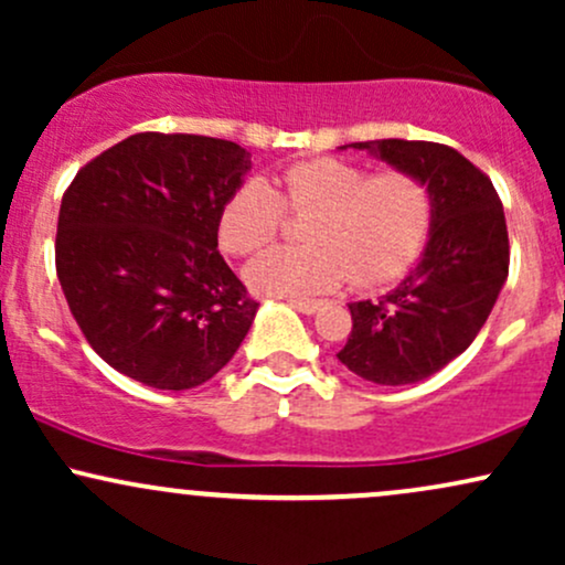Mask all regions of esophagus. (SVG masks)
Wrapping results in <instances>:
<instances>
[{
	"instance_id": "esophagus-1",
	"label": "esophagus",
	"mask_w": 565,
	"mask_h": 565,
	"mask_svg": "<svg viewBox=\"0 0 565 565\" xmlns=\"http://www.w3.org/2000/svg\"><path fill=\"white\" fill-rule=\"evenodd\" d=\"M289 305H291V308L300 310V313H305V316H313L316 310L321 308L319 300H289Z\"/></svg>"
}]
</instances>
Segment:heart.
Returning a JSON list of instances; mask_svg holds the SVG:
<instances>
[{
	"instance_id": "obj_1",
	"label": "heart",
	"mask_w": 565,
	"mask_h": 565,
	"mask_svg": "<svg viewBox=\"0 0 565 565\" xmlns=\"http://www.w3.org/2000/svg\"><path fill=\"white\" fill-rule=\"evenodd\" d=\"M284 206L297 215L308 246H278L246 265L252 291L308 297L332 291L353 276L359 287L393 281L417 257L430 228V196L414 174L380 172L337 157L297 161L281 172V191L268 180H244L220 210L225 252L246 257L278 236Z\"/></svg>"
}]
</instances>
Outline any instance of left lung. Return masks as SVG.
Here are the masks:
<instances>
[{"mask_svg": "<svg viewBox=\"0 0 565 565\" xmlns=\"http://www.w3.org/2000/svg\"><path fill=\"white\" fill-rule=\"evenodd\" d=\"M350 148L425 185L430 233L398 287L377 302L348 305L353 332L337 359L374 385H414L470 348L508 281L502 201L476 164L440 142L391 138Z\"/></svg>", "mask_w": 565, "mask_h": 565, "instance_id": "1", "label": "left lung"}]
</instances>
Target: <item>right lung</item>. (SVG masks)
I'll list each match as a JSON object with an SVG mask.
<instances>
[{"label":"right lung","instance_id":"1","mask_svg":"<svg viewBox=\"0 0 565 565\" xmlns=\"http://www.w3.org/2000/svg\"><path fill=\"white\" fill-rule=\"evenodd\" d=\"M249 170L238 142L138 132L82 167L63 193L57 281L116 372L188 391L244 342L257 302L217 252V223Z\"/></svg>","mask_w":565,"mask_h":565}]
</instances>
